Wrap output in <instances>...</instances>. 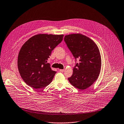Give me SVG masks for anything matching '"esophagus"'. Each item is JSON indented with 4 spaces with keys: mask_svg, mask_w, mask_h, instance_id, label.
I'll use <instances>...</instances> for the list:
<instances>
[{
    "mask_svg": "<svg viewBox=\"0 0 124 124\" xmlns=\"http://www.w3.org/2000/svg\"><path fill=\"white\" fill-rule=\"evenodd\" d=\"M59 71L61 72H63L64 71V70H59Z\"/></svg>",
    "mask_w": 124,
    "mask_h": 124,
    "instance_id": "34e87169",
    "label": "esophagus"
}]
</instances>
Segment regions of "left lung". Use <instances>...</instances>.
<instances>
[{"label":"left lung","instance_id":"8db88e82","mask_svg":"<svg viewBox=\"0 0 124 124\" xmlns=\"http://www.w3.org/2000/svg\"><path fill=\"white\" fill-rule=\"evenodd\" d=\"M68 47L76 59L79 60L73 68V73L68 78L70 82L81 90L91 86L98 78L101 69V56L96 44L81 34L66 35Z\"/></svg>","mask_w":124,"mask_h":124}]
</instances>
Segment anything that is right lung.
<instances>
[{"mask_svg":"<svg viewBox=\"0 0 124 124\" xmlns=\"http://www.w3.org/2000/svg\"><path fill=\"white\" fill-rule=\"evenodd\" d=\"M64 35H35L22 46L18 58V68L25 83L34 89L46 86L56 71L47 63L52 51L63 40Z\"/></svg>","mask_w":124,"mask_h":124,"instance_id":"right-lung-1","label":"right lung"}]
</instances>
